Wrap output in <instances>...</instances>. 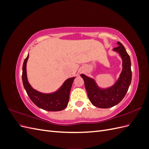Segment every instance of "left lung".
Masks as SVG:
<instances>
[{"mask_svg": "<svg viewBox=\"0 0 149 149\" xmlns=\"http://www.w3.org/2000/svg\"><path fill=\"white\" fill-rule=\"evenodd\" d=\"M118 46L113 51L119 53L123 60V70L116 83L112 86L102 89L97 86L94 79L81 74L89 100L93 104L99 108H109L119 104L125 96L132 79L131 63L130 56L123 45L118 42Z\"/></svg>", "mask_w": 149, "mask_h": 149, "instance_id": "1", "label": "left lung"}]
</instances>
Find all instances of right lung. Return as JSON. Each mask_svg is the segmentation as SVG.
Listing matches in <instances>:
<instances>
[{
  "label": "right lung",
  "instance_id": "obj_1",
  "mask_svg": "<svg viewBox=\"0 0 149 149\" xmlns=\"http://www.w3.org/2000/svg\"><path fill=\"white\" fill-rule=\"evenodd\" d=\"M29 55L25 59L22 68V81L28 96L35 104L48 111H60L66 107L69 102L70 93L74 77L66 79L56 91L52 93H42L34 89L28 81L26 76V62Z\"/></svg>",
  "mask_w": 149,
  "mask_h": 149
}]
</instances>
